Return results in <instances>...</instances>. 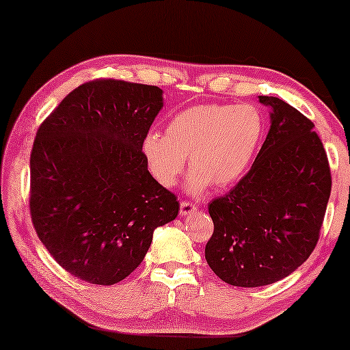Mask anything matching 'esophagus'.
I'll use <instances>...</instances> for the list:
<instances>
[{
  "label": "esophagus",
  "instance_id": "1",
  "mask_svg": "<svg viewBox=\"0 0 350 350\" xmlns=\"http://www.w3.org/2000/svg\"><path fill=\"white\" fill-rule=\"evenodd\" d=\"M196 211H197V204H193L191 202H181V206H180V215L181 217L191 215L192 213H196Z\"/></svg>",
  "mask_w": 350,
  "mask_h": 350
}]
</instances>
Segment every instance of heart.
<instances>
[{
	"mask_svg": "<svg viewBox=\"0 0 350 350\" xmlns=\"http://www.w3.org/2000/svg\"><path fill=\"white\" fill-rule=\"evenodd\" d=\"M263 136V118L254 105L202 104L181 110L165 133L150 131L142 142L148 170L159 185H176L189 157L187 191L202 196L211 185L228 187L242 178Z\"/></svg>",
	"mask_w": 350,
	"mask_h": 350,
	"instance_id": "obj_1",
	"label": "heart"
}]
</instances>
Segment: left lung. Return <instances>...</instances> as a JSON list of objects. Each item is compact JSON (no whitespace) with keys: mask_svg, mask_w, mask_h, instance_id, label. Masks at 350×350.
Here are the masks:
<instances>
[{"mask_svg":"<svg viewBox=\"0 0 350 350\" xmlns=\"http://www.w3.org/2000/svg\"><path fill=\"white\" fill-rule=\"evenodd\" d=\"M271 107V127L253 165L226 196L209 203L214 232L204 257L236 287H262L287 278L318 243L332 175L313 122L287 102Z\"/></svg>","mask_w":350,"mask_h":350,"instance_id":"left-lung-1","label":"left lung"}]
</instances>
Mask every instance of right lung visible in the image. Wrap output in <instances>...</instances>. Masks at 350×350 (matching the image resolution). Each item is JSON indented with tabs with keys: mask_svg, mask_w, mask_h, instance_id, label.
Masks as SVG:
<instances>
[{
	"mask_svg": "<svg viewBox=\"0 0 350 350\" xmlns=\"http://www.w3.org/2000/svg\"><path fill=\"white\" fill-rule=\"evenodd\" d=\"M163 91L114 79L72 90L37 130L29 209L36 232L74 278L113 285L136 270L154 228L178 215L147 170L142 142Z\"/></svg>",
	"mask_w": 350,
	"mask_h": 350,
	"instance_id": "right-lung-1",
	"label": "right lung"
}]
</instances>
